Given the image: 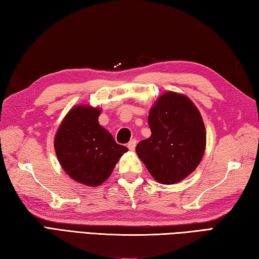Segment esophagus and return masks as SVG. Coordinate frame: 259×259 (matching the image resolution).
<instances>
[{
    "instance_id": "esophagus-1",
    "label": "esophagus",
    "mask_w": 259,
    "mask_h": 259,
    "mask_svg": "<svg viewBox=\"0 0 259 259\" xmlns=\"http://www.w3.org/2000/svg\"><path fill=\"white\" fill-rule=\"evenodd\" d=\"M135 147H137V140H135V139L131 140V141L127 143V148H128L131 151H133L134 149H135Z\"/></svg>"
}]
</instances>
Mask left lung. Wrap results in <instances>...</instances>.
Wrapping results in <instances>:
<instances>
[{
  "label": "left lung",
  "instance_id": "8db88e82",
  "mask_svg": "<svg viewBox=\"0 0 259 259\" xmlns=\"http://www.w3.org/2000/svg\"><path fill=\"white\" fill-rule=\"evenodd\" d=\"M151 137L140 141L137 153L161 184H174L196 169L205 152L206 131L200 112L190 100L165 93L148 118Z\"/></svg>",
  "mask_w": 259,
  "mask_h": 259
}]
</instances>
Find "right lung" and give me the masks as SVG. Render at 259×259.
Segmentation results:
<instances>
[{
  "label": "right lung",
  "instance_id": "right-lung-1",
  "mask_svg": "<svg viewBox=\"0 0 259 259\" xmlns=\"http://www.w3.org/2000/svg\"><path fill=\"white\" fill-rule=\"evenodd\" d=\"M98 108L75 107L68 112L54 140L59 162L77 182L90 187L104 182L127 148L99 125Z\"/></svg>",
  "mask_w": 259,
  "mask_h": 259
}]
</instances>
